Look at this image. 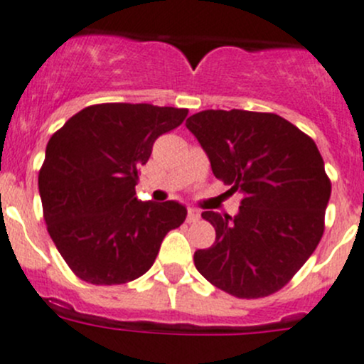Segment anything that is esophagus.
Here are the masks:
<instances>
[{
  "label": "esophagus",
  "instance_id": "esophagus-1",
  "mask_svg": "<svg viewBox=\"0 0 364 364\" xmlns=\"http://www.w3.org/2000/svg\"><path fill=\"white\" fill-rule=\"evenodd\" d=\"M200 219V210L198 208H189L187 210V223H196Z\"/></svg>",
  "mask_w": 364,
  "mask_h": 364
}]
</instances>
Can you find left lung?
Wrapping results in <instances>:
<instances>
[{
    "label": "left lung",
    "instance_id": "obj_1",
    "mask_svg": "<svg viewBox=\"0 0 364 364\" xmlns=\"http://www.w3.org/2000/svg\"><path fill=\"white\" fill-rule=\"evenodd\" d=\"M212 173L242 201L237 215L201 212L215 242L194 253L207 282L258 299L287 285L323 233L331 181L315 141L274 113L207 109L187 118Z\"/></svg>",
    "mask_w": 364,
    "mask_h": 364
}]
</instances>
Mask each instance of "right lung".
Masks as SVG:
<instances>
[{
	"label": "right lung",
	"mask_w": 364,
	"mask_h": 364,
	"mask_svg": "<svg viewBox=\"0 0 364 364\" xmlns=\"http://www.w3.org/2000/svg\"><path fill=\"white\" fill-rule=\"evenodd\" d=\"M187 109L152 104L88 106L51 136L38 173L53 242L77 278L122 285L145 274L163 239L187 208L178 201H139L138 168L156 139L173 131Z\"/></svg>",
	"instance_id": "1"
}]
</instances>
